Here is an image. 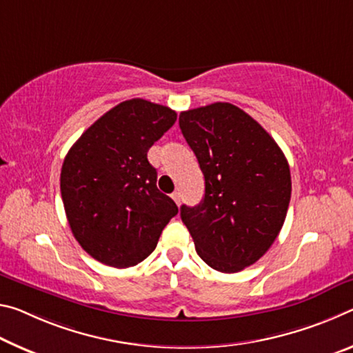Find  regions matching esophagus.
Instances as JSON below:
<instances>
[{"label":"esophagus","instance_id":"obj_1","mask_svg":"<svg viewBox=\"0 0 353 353\" xmlns=\"http://www.w3.org/2000/svg\"><path fill=\"white\" fill-rule=\"evenodd\" d=\"M172 199L175 200V203H176V205H180V200H181V195H180V192H173V194H172Z\"/></svg>","mask_w":353,"mask_h":353}]
</instances>
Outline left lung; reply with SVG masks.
<instances>
[{"label":"left lung","mask_w":353,"mask_h":353,"mask_svg":"<svg viewBox=\"0 0 353 353\" xmlns=\"http://www.w3.org/2000/svg\"><path fill=\"white\" fill-rule=\"evenodd\" d=\"M205 176V197L181 206L199 256L219 272L256 263L279 236L291 200L290 164L272 136L230 103L180 114Z\"/></svg>","instance_id":"8db88e82"}]
</instances>
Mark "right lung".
<instances>
[{
  "instance_id": "1",
  "label": "right lung",
  "mask_w": 353,
  "mask_h": 353,
  "mask_svg": "<svg viewBox=\"0 0 353 353\" xmlns=\"http://www.w3.org/2000/svg\"><path fill=\"white\" fill-rule=\"evenodd\" d=\"M176 112L132 98L85 130L63 159L61 194L74 239L92 258L125 269L152 253L178 206L156 188L150 147Z\"/></svg>"
}]
</instances>
